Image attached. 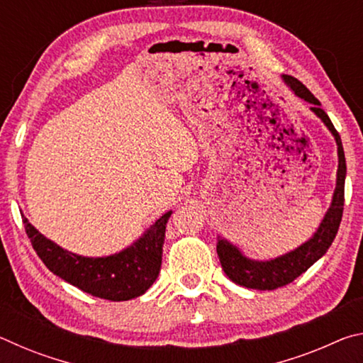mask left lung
<instances>
[{"instance_id": "left-lung-1", "label": "left lung", "mask_w": 363, "mask_h": 363, "mask_svg": "<svg viewBox=\"0 0 363 363\" xmlns=\"http://www.w3.org/2000/svg\"><path fill=\"white\" fill-rule=\"evenodd\" d=\"M285 83L293 89V93L301 99L312 104L311 110L318 118H320L325 126L328 128L336 139L337 145V174H336V189L331 200V206L328 208L327 214L322 220L320 227L317 232L309 238L306 243L301 245L299 248L290 251L280 257L270 261H253L245 257L240 250L233 247L230 242L224 238H218V256L220 266L233 284L253 288V290H275V288L285 286L291 284L294 279H298L301 274H304L312 264L320 259L327 253L328 248L333 243L337 229H340L342 210H344V179H346V158H344L342 143L337 131L335 130L333 123L320 107V102L315 99L314 94L311 93L299 79L290 75H284Z\"/></svg>"}]
</instances>
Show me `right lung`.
Here are the masks:
<instances>
[{
	"label": "right lung",
	"mask_w": 363,
	"mask_h": 363,
	"mask_svg": "<svg viewBox=\"0 0 363 363\" xmlns=\"http://www.w3.org/2000/svg\"><path fill=\"white\" fill-rule=\"evenodd\" d=\"M169 216L171 211L164 213L131 247L106 257L69 253L41 235L26 216L22 220L36 255L52 274L96 298L128 301L144 294L158 277Z\"/></svg>",
	"instance_id": "add662e5"
}]
</instances>
